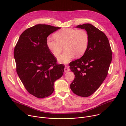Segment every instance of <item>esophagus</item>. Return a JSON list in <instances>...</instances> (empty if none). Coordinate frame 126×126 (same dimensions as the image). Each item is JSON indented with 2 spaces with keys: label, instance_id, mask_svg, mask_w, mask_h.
Wrapping results in <instances>:
<instances>
[{
  "label": "esophagus",
  "instance_id": "obj_1",
  "mask_svg": "<svg viewBox=\"0 0 126 126\" xmlns=\"http://www.w3.org/2000/svg\"><path fill=\"white\" fill-rule=\"evenodd\" d=\"M70 69L69 66H65V68H64V72H67L70 71Z\"/></svg>",
  "mask_w": 126,
  "mask_h": 126
}]
</instances>
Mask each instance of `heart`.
<instances>
[{
  "mask_svg": "<svg viewBox=\"0 0 126 126\" xmlns=\"http://www.w3.org/2000/svg\"><path fill=\"white\" fill-rule=\"evenodd\" d=\"M55 39L49 37L46 41V46L52 54L58 56L63 49L65 51L57 59L61 63L70 62L76 55L79 57L84 55L89 44V35L83 29L63 28L54 34Z\"/></svg>",
  "mask_w": 126,
  "mask_h": 126,
  "instance_id": "1",
  "label": "heart"
}]
</instances>
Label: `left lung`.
Segmentation results:
<instances>
[{"label": "left lung", "instance_id": "obj_1", "mask_svg": "<svg viewBox=\"0 0 126 126\" xmlns=\"http://www.w3.org/2000/svg\"><path fill=\"white\" fill-rule=\"evenodd\" d=\"M76 28L87 31L89 44L83 56L69 64L75 78L70 88L77 95L87 97L97 90L106 78L112 53L109 40L102 31L89 23Z\"/></svg>", "mask_w": 126, "mask_h": 126}]
</instances>
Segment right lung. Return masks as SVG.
Returning a JSON list of instances; mask_svg holds the SVG:
<instances>
[{"mask_svg":"<svg viewBox=\"0 0 126 126\" xmlns=\"http://www.w3.org/2000/svg\"><path fill=\"white\" fill-rule=\"evenodd\" d=\"M60 28L35 25L21 34L14 48L17 73L27 91L38 98L51 95L54 82L63 74L65 66L56 64L46 44L48 36Z\"/></svg>","mask_w":126,"mask_h":126,"instance_id":"right-lung-1","label":"right lung"}]
</instances>
